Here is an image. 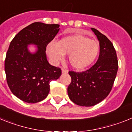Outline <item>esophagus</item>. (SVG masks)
I'll return each instance as SVG.
<instances>
[{
    "instance_id": "1",
    "label": "esophagus",
    "mask_w": 132,
    "mask_h": 132,
    "mask_svg": "<svg viewBox=\"0 0 132 132\" xmlns=\"http://www.w3.org/2000/svg\"><path fill=\"white\" fill-rule=\"evenodd\" d=\"M61 70H62L63 74H66V73H68V70L65 69H63V68Z\"/></svg>"
}]
</instances>
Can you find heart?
Listing matches in <instances>:
<instances>
[{
  "instance_id": "heart-1",
  "label": "heart",
  "mask_w": 132,
  "mask_h": 132,
  "mask_svg": "<svg viewBox=\"0 0 132 132\" xmlns=\"http://www.w3.org/2000/svg\"><path fill=\"white\" fill-rule=\"evenodd\" d=\"M100 50L97 41L90 39L82 35H73L62 38L57 43L47 46V53L55 64L62 61L65 55L73 68L84 69L91 65L97 57Z\"/></svg>"
}]
</instances>
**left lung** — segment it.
Listing matches in <instances>:
<instances>
[{"label": "left lung", "mask_w": 132, "mask_h": 132, "mask_svg": "<svg viewBox=\"0 0 132 132\" xmlns=\"http://www.w3.org/2000/svg\"><path fill=\"white\" fill-rule=\"evenodd\" d=\"M100 44L96 63L83 72L69 71L71 82L67 88L71 101L81 106H93L103 101L111 91L118 69L116 50L107 37L91 28Z\"/></svg>", "instance_id": "left-lung-1"}]
</instances>
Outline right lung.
Here are the masks:
<instances>
[{"mask_svg":"<svg viewBox=\"0 0 132 132\" xmlns=\"http://www.w3.org/2000/svg\"><path fill=\"white\" fill-rule=\"evenodd\" d=\"M59 24L34 22L19 31L11 41L4 62L6 81L16 97L28 103H36L47 97L50 82L59 79L61 70L50 65L46 47L59 30ZM37 45L31 54L27 45Z\"/></svg>","mask_w":132,"mask_h":132,"instance_id":"1","label":"right lung"}]
</instances>
